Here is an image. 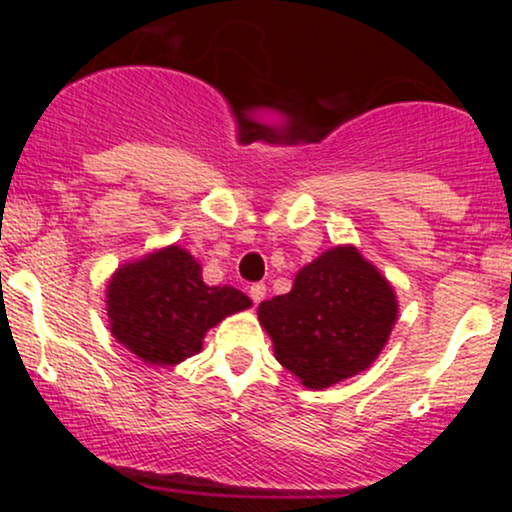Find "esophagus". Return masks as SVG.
<instances>
[{"mask_svg": "<svg viewBox=\"0 0 512 512\" xmlns=\"http://www.w3.org/2000/svg\"><path fill=\"white\" fill-rule=\"evenodd\" d=\"M264 296H267V286L264 284H252L250 286V298H252V303H262L264 301Z\"/></svg>", "mask_w": 512, "mask_h": 512, "instance_id": "34e87169", "label": "esophagus"}]
</instances>
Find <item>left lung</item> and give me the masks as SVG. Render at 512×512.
<instances>
[{
	"mask_svg": "<svg viewBox=\"0 0 512 512\" xmlns=\"http://www.w3.org/2000/svg\"><path fill=\"white\" fill-rule=\"evenodd\" d=\"M397 313L392 284L354 245L325 250L298 269L289 293L257 308L276 361L308 390H325L373 366Z\"/></svg>",
	"mask_w": 512,
	"mask_h": 512,
	"instance_id": "1",
	"label": "left lung"
}]
</instances>
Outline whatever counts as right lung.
Listing matches in <instances>:
<instances>
[{"label": "right lung", "mask_w": 512, "mask_h": 512, "mask_svg": "<svg viewBox=\"0 0 512 512\" xmlns=\"http://www.w3.org/2000/svg\"><path fill=\"white\" fill-rule=\"evenodd\" d=\"M250 305L233 286L204 284L202 264L178 243L120 264L105 286L115 342L161 368L199 354L211 327Z\"/></svg>", "instance_id": "add662e5"}]
</instances>
